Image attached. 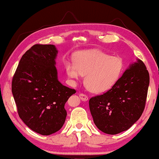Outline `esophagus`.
<instances>
[{"label":"esophagus","instance_id":"obj_1","mask_svg":"<svg viewBox=\"0 0 159 159\" xmlns=\"http://www.w3.org/2000/svg\"><path fill=\"white\" fill-rule=\"evenodd\" d=\"M79 97L82 101H87V100H89V98H88L87 95L84 94V93H80Z\"/></svg>","mask_w":159,"mask_h":159}]
</instances>
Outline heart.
Segmentation results:
<instances>
[{"label":"heart","mask_w":159,"mask_h":159,"mask_svg":"<svg viewBox=\"0 0 159 159\" xmlns=\"http://www.w3.org/2000/svg\"><path fill=\"white\" fill-rule=\"evenodd\" d=\"M67 75L78 80L85 75L84 84L90 91L102 93L112 89L122 75L123 62L100 50L79 52L74 57V64H65Z\"/></svg>","instance_id":"b5f03b06"}]
</instances>
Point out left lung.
Instances as JSON below:
<instances>
[{
    "mask_svg": "<svg viewBox=\"0 0 159 159\" xmlns=\"http://www.w3.org/2000/svg\"><path fill=\"white\" fill-rule=\"evenodd\" d=\"M148 85L147 68L137 59L111 89L90 99V111L96 127L108 134L129 129L142 115Z\"/></svg>",
    "mask_w": 159,
    "mask_h": 159,
    "instance_id": "8db88e82",
    "label": "left lung"
}]
</instances>
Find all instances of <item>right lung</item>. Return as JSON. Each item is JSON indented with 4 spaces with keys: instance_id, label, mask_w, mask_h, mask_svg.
<instances>
[{
    "instance_id": "obj_1",
    "label": "right lung",
    "mask_w": 159,
    "mask_h": 159,
    "mask_svg": "<svg viewBox=\"0 0 159 159\" xmlns=\"http://www.w3.org/2000/svg\"><path fill=\"white\" fill-rule=\"evenodd\" d=\"M53 44H35L25 53L12 78V93L19 117L34 132L50 135L64 125L65 103L75 93L58 80Z\"/></svg>"
}]
</instances>
